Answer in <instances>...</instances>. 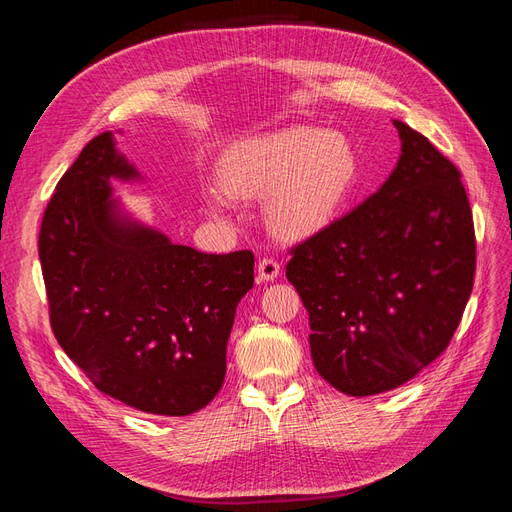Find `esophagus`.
<instances>
[{
  "instance_id": "esophagus-1",
  "label": "esophagus",
  "mask_w": 512,
  "mask_h": 512,
  "mask_svg": "<svg viewBox=\"0 0 512 512\" xmlns=\"http://www.w3.org/2000/svg\"><path fill=\"white\" fill-rule=\"evenodd\" d=\"M280 269H282L280 262L267 256V258H262L258 262V277H260V280H265V282H273L275 277L280 275Z\"/></svg>"
}]
</instances>
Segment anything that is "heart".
I'll list each match as a JSON object with an SVG mask.
<instances>
[{"label": "heart", "mask_w": 512, "mask_h": 512, "mask_svg": "<svg viewBox=\"0 0 512 512\" xmlns=\"http://www.w3.org/2000/svg\"><path fill=\"white\" fill-rule=\"evenodd\" d=\"M220 177L228 194L269 192V226L286 237H305L342 211L359 179V158L342 134L292 126L228 147Z\"/></svg>", "instance_id": "1"}]
</instances>
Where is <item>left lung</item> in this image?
I'll list each match as a JSON object with an SVG mask.
<instances>
[{
	"instance_id": "8db88e82",
	"label": "left lung",
	"mask_w": 512,
	"mask_h": 512,
	"mask_svg": "<svg viewBox=\"0 0 512 512\" xmlns=\"http://www.w3.org/2000/svg\"><path fill=\"white\" fill-rule=\"evenodd\" d=\"M382 188L294 245L286 265L309 314L318 374L352 397L393 391L451 344L476 271L457 166L404 121Z\"/></svg>"
}]
</instances>
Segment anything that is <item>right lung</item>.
<instances>
[{"mask_svg":"<svg viewBox=\"0 0 512 512\" xmlns=\"http://www.w3.org/2000/svg\"><path fill=\"white\" fill-rule=\"evenodd\" d=\"M138 179L111 132L89 141L46 205L38 254L59 346L96 389L147 414L188 416L218 395L254 254H203L119 211Z\"/></svg>","mask_w":512,"mask_h":512,"instance_id":"add662e5","label":"right lung"}]
</instances>
